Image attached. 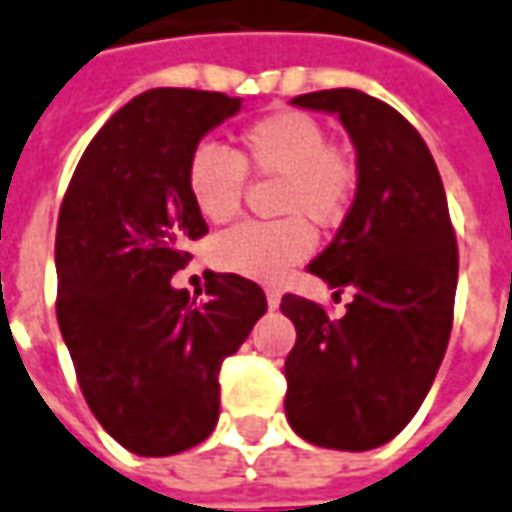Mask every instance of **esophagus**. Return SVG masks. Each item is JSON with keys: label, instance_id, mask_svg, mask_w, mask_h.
Here are the masks:
<instances>
[{"label": "esophagus", "instance_id": "obj_1", "mask_svg": "<svg viewBox=\"0 0 512 512\" xmlns=\"http://www.w3.org/2000/svg\"><path fill=\"white\" fill-rule=\"evenodd\" d=\"M266 298H268V306H271V309H276V306H279V301H282L279 290H266Z\"/></svg>", "mask_w": 512, "mask_h": 512}]
</instances>
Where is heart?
<instances>
[{
	"instance_id": "obj_1",
	"label": "heart",
	"mask_w": 512,
	"mask_h": 512,
	"mask_svg": "<svg viewBox=\"0 0 512 512\" xmlns=\"http://www.w3.org/2000/svg\"><path fill=\"white\" fill-rule=\"evenodd\" d=\"M241 151L198 143L187 160V189L198 214L222 225L241 211L246 170L282 179L276 222H241L211 244L214 266L257 282H276L309 257L314 225L333 227L347 217L358 170L347 151L328 143L320 121L304 111H274L246 124L238 135Z\"/></svg>"
}]
</instances>
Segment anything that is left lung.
Instances as JSON below:
<instances>
[{
    "label": "left lung",
    "instance_id": "obj_1",
    "mask_svg": "<svg viewBox=\"0 0 512 512\" xmlns=\"http://www.w3.org/2000/svg\"><path fill=\"white\" fill-rule=\"evenodd\" d=\"M293 105L336 113L358 154V189L339 233L309 271L342 293V320L287 293L295 325L285 412L298 437L372 450L399 434L426 399L453 328L458 246L429 146L388 102L325 89Z\"/></svg>",
    "mask_w": 512,
    "mask_h": 512
}]
</instances>
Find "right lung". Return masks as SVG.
<instances>
[{
	"instance_id": "1",
	"label": "right lung",
	"mask_w": 512,
	"mask_h": 512,
	"mask_svg": "<svg viewBox=\"0 0 512 512\" xmlns=\"http://www.w3.org/2000/svg\"><path fill=\"white\" fill-rule=\"evenodd\" d=\"M238 97L151 89L105 121L83 151L56 225V320L83 399L121 448L173 456L219 418V369L266 314V293L208 274L206 304L176 290L187 241L208 233L187 160Z\"/></svg>"
}]
</instances>
